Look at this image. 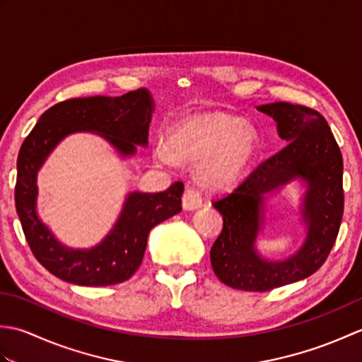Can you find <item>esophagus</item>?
<instances>
[{
    "label": "esophagus",
    "mask_w": 362,
    "mask_h": 362,
    "mask_svg": "<svg viewBox=\"0 0 362 362\" xmlns=\"http://www.w3.org/2000/svg\"><path fill=\"white\" fill-rule=\"evenodd\" d=\"M182 205L185 210H196L202 205V194L197 188L189 187L185 189L182 197Z\"/></svg>",
    "instance_id": "1"
}]
</instances>
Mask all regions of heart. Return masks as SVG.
I'll return each mask as SVG.
<instances>
[{"label": "heart", "mask_w": 362, "mask_h": 362, "mask_svg": "<svg viewBox=\"0 0 362 362\" xmlns=\"http://www.w3.org/2000/svg\"><path fill=\"white\" fill-rule=\"evenodd\" d=\"M169 144H158L156 158L174 165L177 157L201 163V177L211 187L233 182L258 148V132L249 122L222 113L193 115L169 132Z\"/></svg>", "instance_id": "obj_1"}]
</instances>
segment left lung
<instances>
[{
	"label": "left lung",
	"mask_w": 362,
	"mask_h": 362,
	"mask_svg": "<svg viewBox=\"0 0 362 362\" xmlns=\"http://www.w3.org/2000/svg\"><path fill=\"white\" fill-rule=\"evenodd\" d=\"M258 110L276 121L279 134L288 144L213 202L224 226L210 258L214 274L227 286L264 292L303 280L325 263L344 214V163L328 122L317 110L289 103L266 104ZM294 178H302L309 185L303 209L309 235L296 256L267 262L255 250L264 194Z\"/></svg>",
	"instance_id": "left-lung-1"
}]
</instances>
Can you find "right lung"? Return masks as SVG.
<instances>
[{"label": "right lung", "instance_id": "1", "mask_svg": "<svg viewBox=\"0 0 362 362\" xmlns=\"http://www.w3.org/2000/svg\"><path fill=\"white\" fill-rule=\"evenodd\" d=\"M152 109L151 95L144 88L117 98L68 99L46 110L23 141L15 206L34 257L57 279L81 286H109L129 280L141 264L151 228L182 210V182L160 193H130L110 233L96 247L86 250L60 244L35 213L37 171L62 138L90 130L103 135L121 156H132L135 144H148Z\"/></svg>", "mask_w": 362, "mask_h": 362}]
</instances>
